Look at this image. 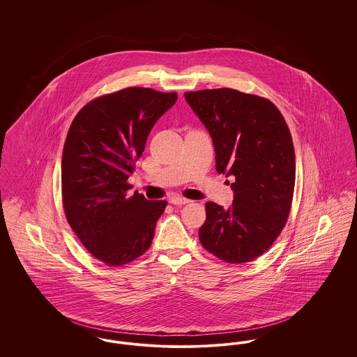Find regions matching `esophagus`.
I'll list each match as a JSON object with an SVG mask.
<instances>
[{"label": "esophagus", "mask_w": 357, "mask_h": 357, "mask_svg": "<svg viewBox=\"0 0 357 357\" xmlns=\"http://www.w3.org/2000/svg\"><path fill=\"white\" fill-rule=\"evenodd\" d=\"M169 202L172 204H188L190 201L186 199V198H183V197L175 195V197H171L170 199H169Z\"/></svg>", "instance_id": "obj_1"}]
</instances>
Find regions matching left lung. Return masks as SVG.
Listing matches in <instances>:
<instances>
[{"label": "left lung", "mask_w": 357, "mask_h": 357, "mask_svg": "<svg viewBox=\"0 0 357 357\" xmlns=\"http://www.w3.org/2000/svg\"><path fill=\"white\" fill-rule=\"evenodd\" d=\"M213 139L215 169L233 176V204H206L204 249L229 264L264 255L284 229L291 206L296 159L287 121L272 102L230 88L186 92Z\"/></svg>", "instance_id": "1"}]
</instances>
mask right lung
Masks as SVG:
<instances>
[{
	"label": "right lung",
	"instance_id": "right-lung-1",
	"mask_svg": "<svg viewBox=\"0 0 357 357\" xmlns=\"http://www.w3.org/2000/svg\"><path fill=\"white\" fill-rule=\"evenodd\" d=\"M175 92L131 86L100 96L75 116L61 160L63 204L85 249L108 266L128 264L153 242L166 201H149L127 183L153 124Z\"/></svg>",
	"mask_w": 357,
	"mask_h": 357
}]
</instances>
